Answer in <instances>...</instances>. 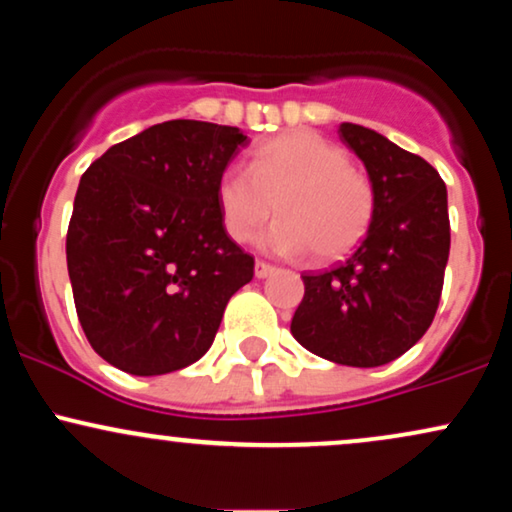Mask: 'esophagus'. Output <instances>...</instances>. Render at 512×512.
<instances>
[{
  "mask_svg": "<svg viewBox=\"0 0 512 512\" xmlns=\"http://www.w3.org/2000/svg\"><path fill=\"white\" fill-rule=\"evenodd\" d=\"M272 272H274V267L269 262H262V260L255 262V276H257V279H267V276Z\"/></svg>",
  "mask_w": 512,
  "mask_h": 512,
  "instance_id": "esophagus-1",
  "label": "esophagus"
}]
</instances>
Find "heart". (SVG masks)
Returning <instances> with one entry per match:
<instances>
[{"instance_id": "obj_1", "label": "heart", "mask_w": 512, "mask_h": 512, "mask_svg": "<svg viewBox=\"0 0 512 512\" xmlns=\"http://www.w3.org/2000/svg\"><path fill=\"white\" fill-rule=\"evenodd\" d=\"M279 211V219L260 236L264 250L317 260L349 252L373 219V185L349 166L342 146L315 132H289L267 139L250 154L248 170L231 166L216 185L223 228L236 243Z\"/></svg>"}]
</instances>
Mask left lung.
<instances>
[{"label": "left lung", "instance_id": "1", "mask_svg": "<svg viewBox=\"0 0 512 512\" xmlns=\"http://www.w3.org/2000/svg\"><path fill=\"white\" fill-rule=\"evenodd\" d=\"M339 137L368 170L373 219L349 260L303 274L291 334L327 361L375 368L409 351L436 317L450 255L448 190L431 163L375 129L342 122Z\"/></svg>", "mask_w": 512, "mask_h": 512}]
</instances>
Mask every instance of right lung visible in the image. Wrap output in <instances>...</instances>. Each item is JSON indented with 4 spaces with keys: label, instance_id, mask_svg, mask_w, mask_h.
<instances>
[{
    "label": "right lung",
    "instance_id": "right-lung-1",
    "mask_svg": "<svg viewBox=\"0 0 512 512\" xmlns=\"http://www.w3.org/2000/svg\"><path fill=\"white\" fill-rule=\"evenodd\" d=\"M248 137L170 120L110 146L81 175L67 269L88 344L110 366L163 375L209 351L255 260L223 228L216 185Z\"/></svg>",
    "mask_w": 512,
    "mask_h": 512
}]
</instances>
